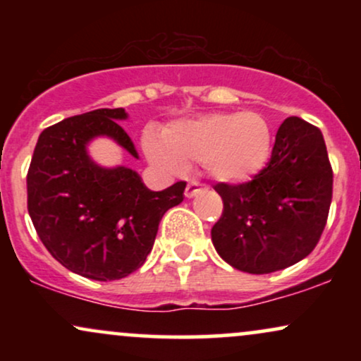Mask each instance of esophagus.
I'll use <instances>...</instances> for the list:
<instances>
[{
    "mask_svg": "<svg viewBox=\"0 0 361 361\" xmlns=\"http://www.w3.org/2000/svg\"><path fill=\"white\" fill-rule=\"evenodd\" d=\"M202 188H204V186L198 183V181H192V183L186 185V188H185V197H186V198H193L195 195H197L198 192H202Z\"/></svg>",
    "mask_w": 361,
    "mask_h": 361,
    "instance_id": "obj_1",
    "label": "esophagus"
}]
</instances>
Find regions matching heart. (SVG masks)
I'll return each instance as SVG.
<instances>
[{"instance_id":"obj_1","label":"heart","mask_w":361,"mask_h":361,"mask_svg":"<svg viewBox=\"0 0 361 361\" xmlns=\"http://www.w3.org/2000/svg\"><path fill=\"white\" fill-rule=\"evenodd\" d=\"M144 152L163 171H183L200 161L204 171L221 183H246L258 176L271 157L273 132L256 111H214L169 123L163 134L147 130Z\"/></svg>"}]
</instances>
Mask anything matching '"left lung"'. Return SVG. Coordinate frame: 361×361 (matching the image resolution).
<instances>
[{
    "mask_svg": "<svg viewBox=\"0 0 361 361\" xmlns=\"http://www.w3.org/2000/svg\"><path fill=\"white\" fill-rule=\"evenodd\" d=\"M224 210L212 227L219 256L252 275L279 271L312 252L324 231L333 169L321 130L288 117L275 137L270 163L241 185H215Z\"/></svg>",
    "mask_w": 361,
    "mask_h": 361,
    "instance_id": "obj_1",
    "label": "left lung"
}]
</instances>
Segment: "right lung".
Listing matches in <instances>:
<instances>
[{"mask_svg": "<svg viewBox=\"0 0 361 361\" xmlns=\"http://www.w3.org/2000/svg\"><path fill=\"white\" fill-rule=\"evenodd\" d=\"M127 117L123 109H98L47 127L27 175L28 214L40 241L62 267L98 281L142 267L163 215L185 198V181L151 192L134 169L91 159L88 144L97 137L139 159L118 123Z\"/></svg>", "mask_w": 361, "mask_h": 361, "instance_id": "1", "label": "right lung"}]
</instances>
